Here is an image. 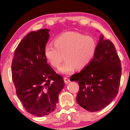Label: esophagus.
Here are the masks:
<instances>
[{"label": "esophagus", "mask_w": 130, "mask_h": 130, "mask_svg": "<svg viewBox=\"0 0 130 130\" xmlns=\"http://www.w3.org/2000/svg\"><path fill=\"white\" fill-rule=\"evenodd\" d=\"M64 81H65V84H68V83H69L70 82V80L68 77H64Z\"/></svg>", "instance_id": "34e87169"}]
</instances>
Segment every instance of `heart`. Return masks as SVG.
I'll return each instance as SVG.
<instances>
[{
	"instance_id": "1",
	"label": "heart",
	"mask_w": 130,
	"mask_h": 130,
	"mask_svg": "<svg viewBox=\"0 0 130 130\" xmlns=\"http://www.w3.org/2000/svg\"><path fill=\"white\" fill-rule=\"evenodd\" d=\"M44 48V55L52 66L57 68L65 57V62L59 68V72L70 74L76 68L82 70L92 62L96 51V43L90 36L79 32H67L60 34Z\"/></svg>"
}]
</instances>
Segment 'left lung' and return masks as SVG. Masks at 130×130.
<instances>
[{
  "mask_svg": "<svg viewBox=\"0 0 130 130\" xmlns=\"http://www.w3.org/2000/svg\"><path fill=\"white\" fill-rule=\"evenodd\" d=\"M101 35L95 57L79 73L71 76L77 81L79 90L77 104L90 112L98 111L109 105L117 96L120 86L122 67L114 45Z\"/></svg>",
  "mask_w": 130,
  "mask_h": 130,
  "instance_id": "obj_1",
  "label": "left lung"
}]
</instances>
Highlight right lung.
<instances>
[{
	"label": "right lung",
	"instance_id": "obj_1",
	"mask_svg": "<svg viewBox=\"0 0 130 130\" xmlns=\"http://www.w3.org/2000/svg\"><path fill=\"white\" fill-rule=\"evenodd\" d=\"M50 30L28 33L16 47L11 64L16 95L25 109L37 117L54 111L65 86L63 78L47 63L44 55Z\"/></svg>",
	"mask_w": 130,
	"mask_h": 130
}]
</instances>
